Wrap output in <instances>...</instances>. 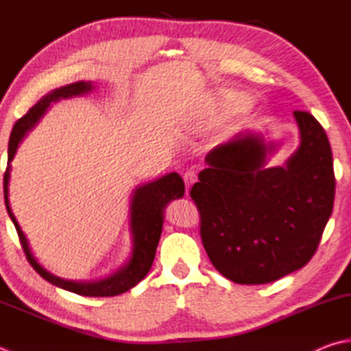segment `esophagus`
Segmentation results:
<instances>
[{"label":"esophagus","instance_id":"obj_1","mask_svg":"<svg viewBox=\"0 0 351 351\" xmlns=\"http://www.w3.org/2000/svg\"><path fill=\"white\" fill-rule=\"evenodd\" d=\"M183 180H184V184H186V194H189V189H191V186H193V184L195 183V180H197V174H195V171H186V173H184V176H183Z\"/></svg>","mask_w":351,"mask_h":351}]
</instances>
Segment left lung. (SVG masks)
<instances>
[{
	"label": "left lung",
	"mask_w": 351,
	"mask_h": 351,
	"mask_svg": "<svg viewBox=\"0 0 351 351\" xmlns=\"http://www.w3.org/2000/svg\"><path fill=\"white\" fill-rule=\"evenodd\" d=\"M300 145L269 167L280 142L244 131L210 149L191 198L210 263L237 284H266L306 266L333 210V156L326 131L293 111Z\"/></svg>",
	"instance_id": "left-lung-1"
}]
</instances>
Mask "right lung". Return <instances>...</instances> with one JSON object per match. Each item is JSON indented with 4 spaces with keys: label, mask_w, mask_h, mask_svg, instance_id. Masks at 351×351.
Instances as JSON below:
<instances>
[{
    "label": "right lung",
    "mask_w": 351,
    "mask_h": 351,
    "mask_svg": "<svg viewBox=\"0 0 351 351\" xmlns=\"http://www.w3.org/2000/svg\"><path fill=\"white\" fill-rule=\"evenodd\" d=\"M95 90L93 82L79 81L75 84L59 87L50 91L43 99L33 105L29 110V113L23 116L15 123L12 130L10 141H9V151H8V169L4 173V202L5 209L10 220L15 224V229L21 241V246L27 256L29 263L36 272L43 276L45 281L51 282L53 286L61 287L69 292L82 295V296H116L125 293L127 290L133 289L136 284L141 282L153 266L156 249L158 240H160L163 218H165V208L169 202L176 198H182L184 194V183L182 177L177 173H169L154 182L145 183L137 186L131 193L130 202V232H131V256L130 260L119 267L114 274L108 275L107 278L96 280V281H73L64 280L61 276L50 274L47 269L43 267L41 264L33 255L29 246L27 237L24 235L21 226L16 221L15 215L12 213L10 200H9V182H10V162L16 154L19 143L23 142L24 136L27 134L35 125L39 122L51 104H55L61 99H70L76 96L88 95Z\"/></svg>",
    "instance_id": "right-lung-1"
}]
</instances>
